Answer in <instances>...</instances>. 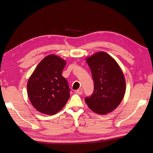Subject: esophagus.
I'll return each instance as SVG.
<instances>
[{
	"mask_svg": "<svg viewBox=\"0 0 153 153\" xmlns=\"http://www.w3.org/2000/svg\"><path fill=\"white\" fill-rule=\"evenodd\" d=\"M76 93L79 94V95H81L82 93H83V90L82 88H79L78 90H76Z\"/></svg>",
	"mask_w": 153,
	"mask_h": 153,
	"instance_id": "esophagus-1",
	"label": "esophagus"
}]
</instances>
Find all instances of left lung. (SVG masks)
Returning a JSON list of instances; mask_svg holds the SVG:
<instances>
[{
  "instance_id": "1",
  "label": "left lung",
  "mask_w": 153,
  "mask_h": 153,
  "mask_svg": "<svg viewBox=\"0 0 153 153\" xmlns=\"http://www.w3.org/2000/svg\"><path fill=\"white\" fill-rule=\"evenodd\" d=\"M94 82V90L85 99L91 111L99 114L113 111L123 100L126 80L117 62L105 52L97 53L87 59Z\"/></svg>"
}]
</instances>
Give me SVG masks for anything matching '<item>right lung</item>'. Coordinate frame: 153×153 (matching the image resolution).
<instances>
[{
	"label": "right lung",
	"instance_id": "1",
	"mask_svg": "<svg viewBox=\"0 0 153 153\" xmlns=\"http://www.w3.org/2000/svg\"><path fill=\"white\" fill-rule=\"evenodd\" d=\"M65 61L48 55L38 64L30 76L27 94L33 107L39 112L54 115L62 109L70 97L68 82L62 74Z\"/></svg>",
	"mask_w": 153,
	"mask_h": 153
}]
</instances>
